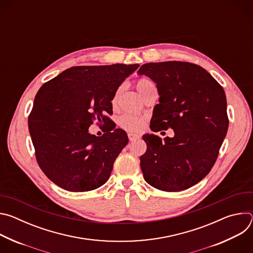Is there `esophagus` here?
I'll return each instance as SVG.
<instances>
[{
    "label": "esophagus",
    "instance_id": "1",
    "mask_svg": "<svg viewBox=\"0 0 253 253\" xmlns=\"http://www.w3.org/2000/svg\"><path fill=\"white\" fill-rule=\"evenodd\" d=\"M128 138H129V140H130V141H134V140L138 139V138H139V136H138L137 134H135V133L129 132V133H128Z\"/></svg>",
    "mask_w": 253,
    "mask_h": 253
}]
</instances>
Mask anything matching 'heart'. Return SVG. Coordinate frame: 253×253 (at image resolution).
Wrapping results in <instances>:
<instances>
[{"label": "heart", "instance_id": "obj_1", "mask_svg": "<svg viewBox=\"0 0 253 253\" xmlns=\"http://www.w3.org/2000/svg\"><path fill=\"white\" fill-rule=\"evenodd\" d=\"M153 87H154L153 83L150 80L146 79V78L138 79L137 82H136V89L142 97L149 91V89H151ZM119 92H120V88L116 91V93L114 95V98H113V102H115ZM143 123H144V120L142 118H139V117H136V116H133V115H128V114L121 116L120 119H119V125L123 129L129 130V131L139 129L143 125Z\"/></svg>", "mask_w": 253, "mask_h": 253}]
</instances>
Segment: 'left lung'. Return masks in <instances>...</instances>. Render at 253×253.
Returning <instances> with one entry per match:
<instances>
[{"label": "left lung", "mask_w": 253, "mask_h": 253, "mask_svg": "<svg viewBox=\"0 0 253 253\" xmlns=\"http://www.w3.org/2000/svg\"><path fill=\"white\" fill-rule=\"evenodd\" d=\"M138 74L156 83L160 96L151 130L174 131L164 141L143 135L147 144L140 157L144 179L162 191L185 190L202 180L217 159L229 122L225 92L205 69L188 62L147 63Z\"/></svg>", "instance_id": "left-lung-1"}]
</instances>
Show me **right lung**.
Here are the masks:
<instances>
[{
  "label": "right lung",
  "mask_w": 253,
  "mask_h": 253,
  "mask_svg": "<svg viewBox=\"0 0 253 253\" xmlns=\"http://www.w3.org/2000/svg\"><path fill=\"white\" fill-rule=\"evenodd\" d=\"M138 67H72L40 88L29 115V132L40 168L56 185L85 192L109 179L128 137L106 114L113 113L111 101L118 87ZM95 119L110 121L100 137L88 133Z\"/></svg>",
  "instance_id": "1"
}]
</instances>
